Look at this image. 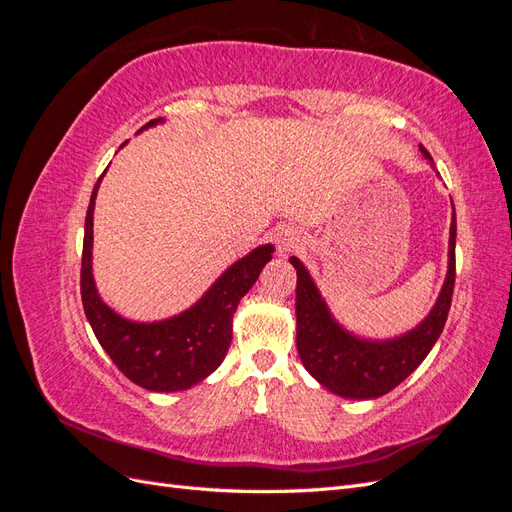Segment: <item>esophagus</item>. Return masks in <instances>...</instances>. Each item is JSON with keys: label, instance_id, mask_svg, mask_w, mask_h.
Wrapping results in <instances>:
<instances>
[{"label": "esophagus", "instance_id": "esophagus-1", "mask_svg": "<svg viewBox=\"0 0 512 512\" xmlns=\"http://www.w3.org/2000/svg\"><path fill=\"white\" fill-rule=\"evenodd\" d=\"M299 245V239L297 237H294L292 235V232H282V235L280 237H277V250H280L282 254L284 252H290V250H294V247H297Z\"/></svg>", "mask_w": 512, "mask_h": 512}]
</instances>
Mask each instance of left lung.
Masks as SVG:
<instances>
[{"label":"left lung","mask_w":512,"mask_h":512,"mask_svg":"<svg viewBox=\"0 0 512 512\" xmlns=\"http://www.w3.org/2000/svg\"><path fill=\"white\" fill-rule=\"evenodd\" d=\"M421 149L429 158L427 149ZM455 237L457 222L453 211L448 275L440 299L421 327L391 342H361L339 329L324 307L312 277L292 256L290 262L297 269V350L309 374L329 391L352 399H374L404 382L438 342L448 312H451L455 290Z\"/></svg>","instance_id":"obj_1"}]
</instances>
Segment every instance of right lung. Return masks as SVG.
<instances>
[{
    "mask_svg": "<svg viewBox=\"0 0 512 512\" xmlns=\"http://www.w3.org/2000/svg\"><path fill=\"white\" fill-rule=\"evenodd\" d=\"M158 123L151 119L145 128ZM102 177L98 179L85 218L81 299L85 316L100 346L117 369L147 391L173 393L190 389L218 369L232 342V316L243 294L250 290L262 267L271 260L273 245H262L250 256L235 262L192 309L164 322L136 324L119 318L96 292L91 277V235H94V203Z\"/></svg>",
    "mask_w": 512,
    "mask_h": 512,
    "instance_id": "1",
    "label": "right lung"
}]
</instances>
